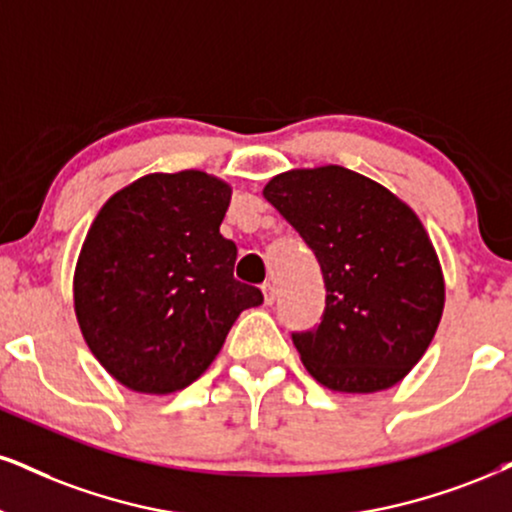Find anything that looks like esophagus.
I'll return each instance as SVG.
<instances>
[{
    "label": "esophagus",
    "mask_w": 512,
    "mask_h": 512,
    "mask_svg": "<svg viewBox=\"0 0 512 512\" xmlns=\"http://www.w3.org/2000/svg\"><path fill=\"white\" fill-rule=\"evenodd\" d=\"M275 296H277L275 287L270 285V282H266V285H263V301H266V306H273L275 304Z\"/></svg>",
    "instance_id": "obj_1"
}]
</instances>
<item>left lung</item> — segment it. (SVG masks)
I'll return each mask as SVG.
<instances>
[{
  "label": "left lung",
  "instance_id": "obj_1",
  "mask_svg": "<svg viewBox=\"0 0 512 512\" xmlns=\"http://www.w3.org/2000/svg\"><path fill=\"white\" fill-rule=\"evenodd\" d=\"M263 197L323 270V320L292 334L313 380L344 394L399 384L432 344L446 299L439 256L413 208L342 166L287 170Z\"/></svg>",
  "mask_w": 512,
  "mask_h": 512
}]
</instances>
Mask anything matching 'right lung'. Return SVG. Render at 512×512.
<instances>
[{"instance_id":"obj_1","label":"right lung","mask_w":512,"mask_h":512,"mask_svg":"<svg viewBox=\"0 0 512 512\" xmlns=\"http://www.w3.org/2000/svg\"><path fill=\"white\" fill-rule=\"evenodd\" d=\"M232 187L204 170L149 173L92 220L73 275L80 332L102 368L140 394L199 380L261 289L232 277L220 235Z\"/></svg>"}]
</instances>
